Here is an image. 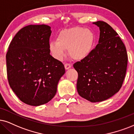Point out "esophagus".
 <instances>
[{"label": "esophagus", "mask_w": 134, "mask_h": 134, "mask_svg": "<svg viewBox=\"0 0 134 134\" xmlns=\"http://www.w3.org/2000/svg\"><path fill=\"white\" fill-rule=\"evenodd\" d=\"M64 66H65V69H66V70H68V69L71 68V67H72V65H71V64H65V65H64Z\"/></svg>", "instance_id": "34e87169"}]
</instances>
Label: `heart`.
<instances>
[{
  "instance_id": "heart-1",
  "label": "heart",
  "mask_w": 134,
  "mask_h": 134,
  "mask_svg": "<svg viewBox=\"0 0 134 134\" xmlns=\"http://www.w3.org/2000/svg\"><path fill=\"white\" fill-rule=\"evenodd\" d=\"M95 41V35L92 30L76 26L60 31L57 40L50 42L49 49L57 60L63 59L65 56L66 50H68L72 59L82 60L92 51Z\"/></svg>"
}]
</instances>
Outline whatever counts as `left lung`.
Segmentation results:
<instances>
[{
    "instance_id": "1",
    "label": "left lung",
    "mask_w": 134,
    "mask_h": 134,
    "mask_svg": "<svg viewBox=\"0 0 134 134\" xmlns=\"http://www.w3.org/2000/svg\"><path fill=\"white\" fill-rule=\"evenodd\" d=\"M99 27L98 44L89 55L74 64L79 77L78 93L92 103L101 102L121 89L126 74L127 54L116 31L104 21L93 22Z\"/></svg>"
}]
</instances>
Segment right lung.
<instances>
[{
    "instance_id": "obj_1",
    "label": "right lung",
    "mask_w": 134,
    "mask_h": 134,
    "mask_svg": "<svg viewBox=\"0 0 134 134\" xmlns=\"http://www.w3.org/2000/svg\"><path fill=\"white\" fill-rule=\"evenodd\" d=\"M51 34L48 25L25 26L15 35L6 55L10 87L22 102L30 106L51 100L65 72L63 64L50 55Z\"/></svg>"
}]
</instances>
